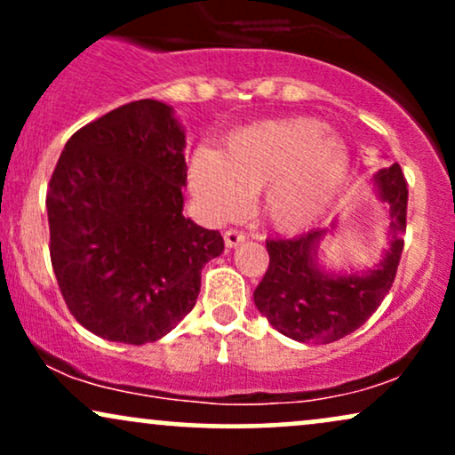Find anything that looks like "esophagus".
Listing matches in <instances>:
<instances>
[{
    "label": "esophagus",
    "instance_id": "1",
    "mask_svg": "<svg viewBox=\"0 0 455 455\" xmlns=\"http://www.w3.org/2000/svg\"><path fill=\"white\" fill-rule=\"evenodd\" d=\"M245 235L243 231H237V228H228L227 233H224V243H227V248H235V245H239L242 242H245Z\"/></svg>",
    "mask_w": 455,
    "mask_h": 455
}]
</instances>
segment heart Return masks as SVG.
I'll use <instances>...</instances> for the list:
<instances>
[{
  "label": "heart",
  "instance_id": "obj_1",
  "mask_svg": "<svg viewBox=\"0 0 455 455\" xmlns=\"http://www.w3.org/2000/svg\"><path fill=\"white\" fill-rule=\"evenodd\" d=\"M351 151L321 119H269L228 137L224 151L196 149L190 186L207 213L228 220L259 192L265 218L280 231H299L342 190Z\"/></svg>",
  "mask_w": 455,
  "mask_h": 455
}]
</instances>
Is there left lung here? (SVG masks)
I'll use <instances>...</instances> for the list:
<instances>
[{"label":"left lung","mask_w":455,"mask_h":455,"mask_svg":"<svg viewBox=\"0 0 455 455\" xmlns=\"http://www.w3.org/2000/svg\"><path fill=\"white\" fill-rule=\"evenodd\" d=\"M374 181L391 218V248L377 269L363 275L318 269L316 245L325 231L267 239L269 267L254 291V304L280 333L299 342L340 340L362 327L389 293L404 248L409 190L400 164L380 169Z\"/></svg>","instance_id":"1"}]
</instances>
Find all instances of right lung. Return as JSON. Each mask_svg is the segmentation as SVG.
<instances>
[{
    "label": "right lung",
    "instance_id": "add662e5",
    "mask_svg": "<svg viewBox=\"0 0 455 455\" xmlns=\"http://www.w3.org/2000/svg\"><path fill=\"white\" fill-rule=\"evenodd\" d=\"M186 137L137 100L68 139L46 192L51 263L68 310L111 342H156L196 304L218 231L184 216Z\"/></svg>",
    "mask_w": 455,
    "mask_h": 455
}]
</instances>
